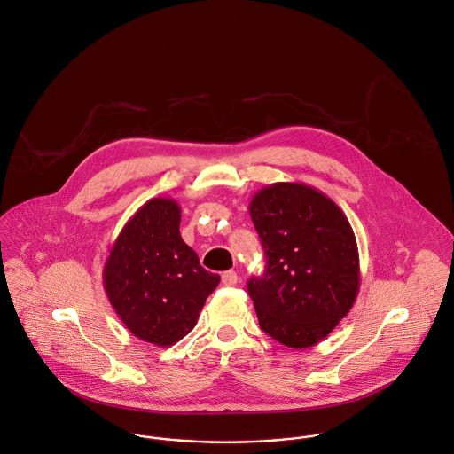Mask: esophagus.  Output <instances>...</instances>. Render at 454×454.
<instances>
[{
    "mask_svg": "<svg viewBox=\"0 0 454 454\" xmlns=\"http://www.w3.org/2000/svg\"><path fill=\"white\" fill-rule=\"evenodd\" d=\"M222 282H223V286H236V284H238V275H236V271H225V273L222 275Z\"/></svg>",
    "mask_w": 454,
    "mask_h": 454,
    "instance_id": "1",
    "label": "esophagus"
}]
</instances>
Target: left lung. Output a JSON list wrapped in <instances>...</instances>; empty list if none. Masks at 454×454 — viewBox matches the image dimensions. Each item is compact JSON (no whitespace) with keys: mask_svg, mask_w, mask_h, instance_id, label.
<instances>
[{"mask_svg":"<svg viewBox=\"0 0 454 454\" xmlns=\"http://www.w3.org/2000/svg\"><path fill=\"white\" fill-rule=\"evenodd\" d=\"M268 266L248 282L261 327L291 348L324 340L359 293V252L345 213L302 183H273L248 206Z\"/></svg>","mask_w":454,"mask_h":454,"instance_id":"1","label":"left lung"}]
</instances>
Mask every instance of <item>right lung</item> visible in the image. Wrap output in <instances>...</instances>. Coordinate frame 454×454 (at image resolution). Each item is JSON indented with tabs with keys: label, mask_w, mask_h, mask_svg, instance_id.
Returning a JSON list of instances; mask_svg holds the SVG:
<instances>
[{
	"label": "right lung",
	"mask_w": 454,
	"mask_h": 454,
	"mask_svg": "<svg viewBox=\"0 0 454 454\" xmlns=\"http://www.w3.org/2000/svg\"><path fill=\"white\" fill-rule=\"evenodd\" d=\"M179 222L174 199H150L121 229L102 271L106 294L121 322L158 347L174 345L195 327L220 284L181 239Z\"/></svg>",
	"instance_id": "add662e5"
}]
</instances>
